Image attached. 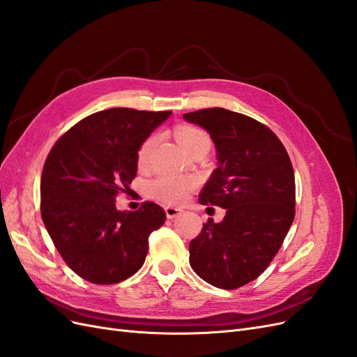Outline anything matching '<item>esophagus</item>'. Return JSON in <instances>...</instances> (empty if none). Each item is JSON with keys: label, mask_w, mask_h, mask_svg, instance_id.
<instances>
[{"label": "esophagus", "mask_w": 357, "mask_h": 357, "mask_svg": "<svg viewBox=\"0 0 357 357\" xmlns=\"http://www.w3.org/2000/svg\"><path fill=\"white\" fill-rule=\"evenodd\" d=\"M165 213H167V218L168 219H174L177 215H180L183 213V210L176 208V207H165Z\"/></svg>", "instance_id": "esophagus-1"}]
</instances>
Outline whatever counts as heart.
I'll return each mask as SVG.
<instances>
[{
	"instance_id": "1",
	"label": "heart",
	"mask_w": 357,
	"mask_h": 357,
	"mask_svg": "<svg viewBox=\"0 0 357 357\" xmlns=\"http://www.w3.org/2000/svg\"><path fill=\"white\" fill-rule=\"evenodd\" d=\"M176 137L181 147L186 150L188 153H195L198 150H208L211 146V139L207 131L202 128L181 123L176 126ZM156 137H149L146 142L142 144L138 150V164L146 167L150 162L153 147L156 144ZM197 188V180L188 176H171V174H162L152 181H149L147 193L156 201L164 204H183L185 202L193 189Z\"/></svg>"
}]
</instances>
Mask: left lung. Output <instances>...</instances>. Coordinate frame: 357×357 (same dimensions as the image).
I'll return each instance as SVG.
<instances>
[{"instance_id":"obj_1","label":"left lung","mask_w":357,"mask_h":357,"mask_svg":"<svg viewBox=\"0 0 357 357\" xmlns=\"http://www.w3.org/2000/svg\"><path fill=\"white\" fill-rule=\"evenodd\" d=\"M183 117L207 129L218 152L198 201L226 210L190 241L189 262L211 286L238 289L271 264L295 219L294 167L278 137L252 117L220 107Z\"/></svg>"}]
</instances>
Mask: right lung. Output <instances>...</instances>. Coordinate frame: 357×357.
Returning <instances> with one entry per match:
<instances>
[{"instance_id": "1", "label": "right lung", "mask_w": 357, "mask_h": 357, "mask_svg": "<svg viewBox=\"0 0 357 357\" xmlns=\"http://www.w3.org/2000/svg\"><path fill=\"white\" fill-rule=\"evenodd\" d=\"M171 112L116 107L82 119L47 155L40 185L41 218L56 250L93 284L121 283L143 266L149 235L165 211L146 201L119 211L116 197L131 190L138 150Z\"/></svg>"}]
</instances>
